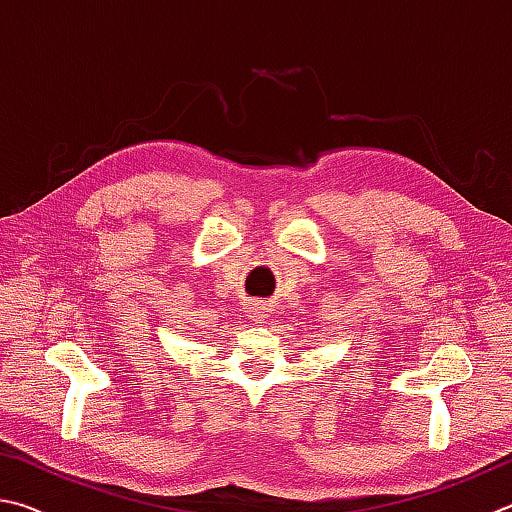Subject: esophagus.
Here are the masks:
<instances>
[{
  "instance_id": "34e87169",
  "label": "esophagus",
  "mask_w": 512,
  "mask_h": 512,
  "mask_svg": "<svg viewBox=\"0 0 512 512\" xmlns=\"http://www.w3.org/2000/svg\"><path fill=\"white\" fill-rule=\"evenodd\" d=\"M251 317H254L256 324H265V319H267V308H263V306H256L254 310H251Z\"/></svg>"
}]
</instances>
